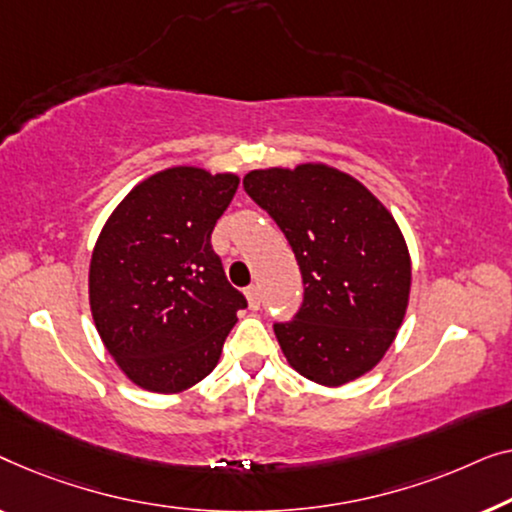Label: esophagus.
I'll return each instance as SVG.
<instances>
[{"instance_id":"34e87169","label":"esophagus","mask_w":512,"mask_h":512,"mask_svg":"<svg viewBox=\"0 0 512 512\" xmlns=\"http://www.w3.org/2000/svg\"><path fill=\"white\" fill-rule=\"evenodd\" d=\"M246 297H248L250 308H253V311H257V308H259V287L257 285L246 287Z\"/></svg>"}]
</instances>
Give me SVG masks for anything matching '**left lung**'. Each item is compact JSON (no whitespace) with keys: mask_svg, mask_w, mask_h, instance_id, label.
<instances>
[{"mask_svg":"<svg viewBox=\"0 0 512 512\" xmlns=\"http://www.w3.org/2000/svg\"><path fill=\"white\" fill-rule=\"evenodd\" d=\"M243 190L283 229L304 304L273 325L287 364L322 387L376 369L406 318L413 264L387 206L325 162L253 169Z\"/></svg>","mask_w":512,"mask_h":512,"instance_id":"left-lung-1","label":"left lung"}]
</instances>
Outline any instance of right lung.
Wrapping results in <instances>:
<instances>
[{
	"label": "right lung",
	"instance_id": "add662e5",
	"mask_svg": "<svg viewBox=\"0 0 512 512\" xmlns=\"http://www.w3.org/2000/svg\"><path fill=\"white\" fill-rule=\"evenodd\" d=\"M236 187L232 171L190 164L157 171L127 192L97 236L92 320L113 362L141 390L178 394L201 383L246 308L211 248Z\"/></svg>",
	"mask_w": 512,
	"mask_h": 512
}]
</instances>
